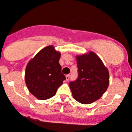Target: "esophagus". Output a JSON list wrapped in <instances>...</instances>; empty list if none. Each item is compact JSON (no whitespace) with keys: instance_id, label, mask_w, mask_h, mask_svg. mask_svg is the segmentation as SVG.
<instances>
[{"instance_id":"esophagus-1","label":"esophagus","mask_w":132,"mask_h":132,"mask_svg":"<svg viewBox=\"0 0 132 132\" xmlns=\"http://www.w3.org/2000/svg\"><path fill=\"white\" fill-rule=\"evenodd\" d=\"M65 78H66V80H69L70 76H69V74H67V75L65 76Z\"/></svg>"}]
</instances>
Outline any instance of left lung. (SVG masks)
<instances>
[{
  "label": "left lung",
  "mask_w": 132,
  "mask_h": 132,
  "mask_svg": "<svg viewBox=\"0 0 132 132\" xmlns=\"http://www.w3.org/2000/svg\"><path fill=\"white\" fill-rule=\"evenodd\" d=\"M78 68L77 80L69 82L73 98L82 104L98 100L107 90L110 73L101 59L94 52L76 55Z\"/></svg>",
  "instance_id": "left-lung-1"
}]
</instances>
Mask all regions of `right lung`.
<instances>
[{
  "mask_svg": "<svg viewBox=\"0 0 132 132\" xmlns=\"http://www.w3.org/2000/svg\"><path fill=\"white\" fill-rule=\"evenodd\" d=\"M61 53L47 46L28 62L24 80L29 92L38 100H47L56 94L65 76L59 64Z\"/></svg>",
  "mask_w": 132,
  "mask_h": 132,
  "instance_id": "1",
  "label": "right lung"
}]
</instances>
